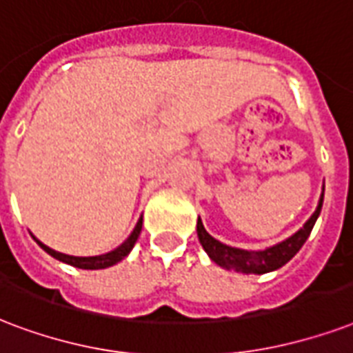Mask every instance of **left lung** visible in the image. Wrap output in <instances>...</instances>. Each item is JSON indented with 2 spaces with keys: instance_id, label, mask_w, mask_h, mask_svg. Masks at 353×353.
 <instances>
[{
  "instance_id": "left-lung-1",
  "label": "left lung",
  "mask_w": 353,
  "mask_h": 353,
  "mask_svg": "<svg viewBox=\"0 0 353 353\" xmlns=\"http://www.w3.org/2000/svg\"><path fill=\"white\" fill-rule=\"evenodd\" d=\"M322 201H324V194L320 196L319 207L316 211L313 212V216L305 222L302 230L294 233V235L287 239V241L279 242L276 246L268 250H263V252H248V250H239L231 248V246H225L220 241H216L214 236H211L205 231L201 220H198V225H196V231H198V239H200L201 246L205 250L209 257H211L214 263H219L220 266H224L228 270H235V272L241 274H266L272 272V270H278L285 263H289L292 257H294L300 248L303 246V242L307 241V236L311 235L313 231V225L319 219L320 211H322Z\"/></svg>"
}]
</instances>
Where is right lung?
<instances>
[{"label":"right lung","mask_w":353,"mask_h":353,"mask_svg":"<svg viewBox=\"0 0 353 353\" xmlns=\"http://www.w3.org/2000/svg\"><path fill=\"white\" fill-rule=\"evenodd\" d=\"M141 230H142V219L139 220V224H137V228L133 230V233L129 235V239L123 242L122 246H118L117 250H112V252H109V254L96 255V257H74V255L61 254V252H55V250L48 248V246L42 244L40 241L37 242H39L40 248L44 250V252H48L51 257L63 261V263H68V265L77 266V268H85V270H99V268H107V266L117 265L118 261H122L123 257L133 250L134 242H137V239H139V235H141Z\"/></svg>","instance_id":"add662e5"}]
</instances>
